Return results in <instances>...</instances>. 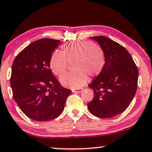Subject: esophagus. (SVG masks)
Returning <instances> with one entry per match:
<instances>
[{
  "label": "esophagus",
  "mask_w": 152,
  "mask_h": 152,
  "mask_svg": "<svg viewBox=\"0 0 152 152\" xmlns=\"http://www.w3.org/2000/svg\"><path fill=\"white\" fill-rule=\"evenodd\" d=\"M82 91V89H72V92H76V93L81 92Z\"/></svg>",
  "instance_id": "34e87169"
}]
</instances>
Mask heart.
Instances as JSON below:
<instances>
[{
    "label": "heart",
    "instance_id": "b5f03b06",
    "mask_svg": "<svg viewBox=\"0 0 152 152\" xmlns=\"http://www.w3.org/2000/svg\"><path fill=\"white\" fill-rule=\"evenodd\" d=\"M72 63L73 72L60 78L62 85L79 88L87 83L88 75L96 77L102 72L106 58L104 50L98 45L87 41L71 42L65 44L62 52L55 51L50 59V67L58 76L64 74L69 63Z\"/></svg>",
    "mask_w": 152,
    "mask_h": 152
}]
</instances>
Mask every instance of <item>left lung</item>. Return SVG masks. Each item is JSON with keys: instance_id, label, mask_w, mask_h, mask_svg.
Here are the masks:
<instances>
[{"instance_id": "8db88e82", "label": "left lung", "mask_w": 152, "mask_h": 152, "mask_svg": "<svg viewBox=\"0 0 152 152\" xmlns=\"http://www.w3.org/2000/svg\"><path fill=\"white\" fill-rule=\"evenodd\" d=\"M104 50L102 72L89 85L94 99L87 104L94 115L109 118L123 113L133 99L137 87L138 69L125 48L108 37H91Z\"/></svg>"}]
</instances>
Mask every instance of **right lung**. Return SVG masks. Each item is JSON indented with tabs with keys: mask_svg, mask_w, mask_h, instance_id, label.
<instances>
[{
	"mask_svg": "<svg viewBox=\"0 0 152 152\" xmlns=\"http://www.w3.org/2000/svg\"><path fill=\"white\" fill-rule=\"evenodd\" d=\"M60 44V40L39 39L24 48L13 61V98L22 111L34 121H48L59 116L72 92L62 87L50 68L52 53Z\"/></svg>",
	"mask_w": 152,
	"mask_h": 152,
	"instance_id": "right-lung-1",
	"label": "right lung"
}]
</instances>
